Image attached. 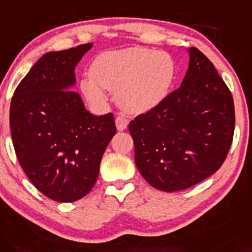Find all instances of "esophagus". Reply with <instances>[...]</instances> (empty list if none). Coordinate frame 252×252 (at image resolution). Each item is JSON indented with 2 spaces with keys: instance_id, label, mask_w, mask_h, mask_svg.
Returning a JSON list of instances; mask_svg holds the SVG:
<instances>
[{
  "instance_id": "1",
  "label": "esophagus",
  "mask_w": 252,
  "mask_h": 252,
  "mask_svg": "<svg viewBox=\"0 0 252 252\" xmlns=\"http://www.w3.org/2000/svg\"><path fill=\"white\" fill-rule=\"evenodd\" d=\"M115 125H117L119 131H124L128 126V120L124 117H117V119H115Z\"/></svg>"
}]
</instances>
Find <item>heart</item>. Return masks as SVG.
I'll use <instances>...</instances> for the list:
<instances>
[{"label":"heart","mask_w":252,"mask_h":252,"mask_svg":"<svg viewBox=\"0 0 252 252\" xmlns=\"http://www.w3.org/2000/svg\"><path fill=\"white\" fill-rule=\"evenodd\" d=\"M81 90L90 103L107 101L105 89L115 92L119 106L129 113H144L158 106L169 94L176 64L170 55L143 47L107 51L93 59Z\"/></svg>","instance_id":"b5f03b06"}]
</instances>
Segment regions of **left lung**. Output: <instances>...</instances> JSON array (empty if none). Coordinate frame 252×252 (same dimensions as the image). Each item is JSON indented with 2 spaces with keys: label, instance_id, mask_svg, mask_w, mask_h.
I'll use <instances>...</instances> for the list:
<instances>
[{
  "label": "left lung",
  "instance_id": "obj_1",
  "mask_svg": "<svg viewBox=\"0 0 252 252\" xmlns=\"http://www.w3.org/2000/svg\"><path fill=\"white\" fill-rule=\"evenodd\" d=\"M230 89L195 47L179 89L129 123L138 170L163 191L187 189L214 174L226 159L234 132Z\"/></svg>",
  "mask_w": 252,
  "mask_h": 252
}]
</instances>
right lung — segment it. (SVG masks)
<instances>
[{
    "mask_svg": "<svg viewBox=\"0 0 252 252\" xmlns=\"http://www.w3.org/2000/svg\"><path fill=\"white\" fill-rule=\"evenodd\" d=\"M93 44L45 53L19 83L9 124L20 165L34 187L58 202L94 187L101 158L117 133L112 113L96 117L75 86V66Z\"/></svg>",
    "mask_w": 252,
    "mask_h": 252,
    "instance_id": "right-lung-1",
    "label": "right lung"
}]
</instances>
